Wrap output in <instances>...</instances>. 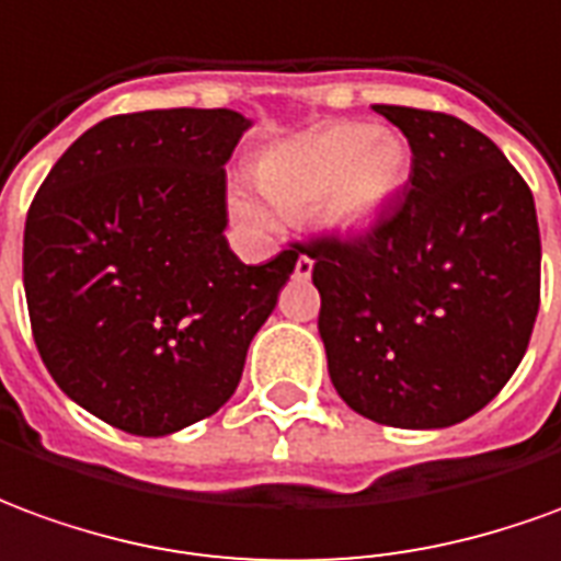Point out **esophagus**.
Segmentation results:
<instances>
[{
  "label": "esophagus",
  "mask_w": 561,
  "mask_h": 561,
  "mask_svg": "<svg viewBox=\"0 0 561 561\" xmlns=\"http://www.w3.org/2000/svg\"><path fill=\"white\" fill-rule=\"evenodd\" d=\"M313 272V260L311 256H299L296 260V268H293V274H296V280H308Z\"/></svg>",
  "instance_id": "obj_1"
}]
</instances>
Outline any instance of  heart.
Masks as SVG:
<instances>
[{"label":"heart","instance_id":"b5f03b06","mask_svg":"<svg viewBox=\"0 0 561 561\" xmlns=\"http://www.w3.org/2000/svg\"><path fill=\"white\" fill-rule=\"evenodd\" d=\"M411 178V147L396 129L335 121L272 145L256 160V184L287 217L317 210L341 238H365L387 220ZM253 224H277V210L241 196Z\"/></svg>","mask_w":561,"mask_h":561}]
</instances>
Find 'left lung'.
Returning a JSON list of instances; mask_svg holds the SVG:
<instances>
[{
  "label": "left lung",
  "instance_id": "1",
  "mask_svg": "<svg viewBox=\"0 0 561 561\" xmlns=\"http://www.w3.org/2000/svg\"><path fill=\"white\" fill-rule=\"evenodd\" d=\"M411 145L401 205L313 260L337 396L396 428L478 414L523 363L541 305L535 198L490 138L450 114L375 105Z\"/></svg>",
  "mask_w": 561,
  "mask_h": 561
}]
</instances>
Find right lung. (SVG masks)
<instances>
[{
	"instance_id": "add662e5",
	"label": "right lung",
	"mask_w": 561,
	"mask_h": 561,
	"mask_svg": "<svg viewBox=\"0 0 561 561\" xmlns=\"http://www.w3.org/2000/svg\"><path fill=\"white\" fill-rule=\"evenodd\" d=\"M253 121L169 108L96 123L50 169L23 232L35 347L83 411L141 438L210 416L299 253L244 265L226 162Z\"/></svg>"
}]
</instances>
